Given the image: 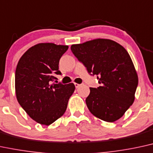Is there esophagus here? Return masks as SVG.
Returning <instances> with one entry per match:
<instances>
[{
    "mask_svg": "<svg viewBox=\"0 0 153 153\" xmlns=\"http://www.w3.org/2000/svg\"><path fill=\"white\" fill-rule=\"evenodd\" d=\"M82 84H78V83H75V88H78L79 87H80V86L82 85Z\"/></svg>",
    "mask_w": 153,
    "mask_h": 153,
    "instance_id": "1",
    "label": "esophagus"
}]
</instances>
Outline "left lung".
Masks as SVG:
<instances>
[{
	"label": "left lung",
	"mask_w": 153,
	"mask_h": 153,
	"mask_svg": "<svg viewBox=\"0 0 153 153\" xmlns=\"http://www.w3.org/2000/svg\"><path fill=\"white\" fill-rule=\"evenodd\" d=\"M74 56L96 75L97 88H90L85 102L90 112L102 120L113 123L120 118L132 105L138 78L130 55L116 42L95 39L71 45Z\"/></svg>",
	"instance_id": "left-lung-1"
}]
</instances>
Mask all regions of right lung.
I'll list each match as a JSON object with an SVG mask.
<instances>
[{
	"instance_id": "add662e5",
	"label": "right lung",
	"mask_w": 153,
	"mask_h": 153,
	"mask_svg": "<svg viewBox=\"0 0 153 153\" xmlns=\"http://www.w3.org/2000/svg\"><path fill=\"white\" fill-rule=\"evenodd\" d=\"M68 49V45L37 44L18 62L15 75L18 102L31 118L41 125L49 126L65 113L75 91L73 83H53L57 80L55 75H61L59 60Z\"/></svg>"
}]
</instances>
